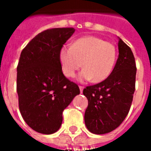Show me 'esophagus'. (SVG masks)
<instances>
[{"label": "esophagus", "mask_w": 151, "mask_h": 151, "mask_svg": "<svg viewBox=\"0 0 151 151\" xmlns=\"http://www.w3.org/2000/svg\"><path fill=\"white\" fill-rule=\"evenodd\" d=\"M79 89H80V91H81V93H82V91H83V89H84V86H79Z\"/></svg>", "instance_id": "obj_1"}]
</instances>
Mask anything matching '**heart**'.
<instances>
[{"label":"heart","instance_id":"heart-1","mask_svg":"<svg viewBox=\"0 0 151 151\" xmlns=\"http://www.w3.org/2000/svg\"><path fill=\"white\" fill-rule=\"evenodd\" d=\"M117 58L116 47L102 38L88 35L79 38L71 47L63 46L59 51V60L64 75L73 78L81 67V81L101 82L112 72Z\"/></svg>","mask_w":151,"mask_h":151}]
</instances>
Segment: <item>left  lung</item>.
<instances>
[{"label": "left lung", "mask_w": 151, "mask_h": 151, "mask_svg": "<svg viewBox=\"0 0 151 151\" xmlns=\"http://www.w3.org/2000/svg\"><path fill=\"white\" fill-rule=\"evenodd\" d=\"M119 56L108 78L88 86L83 95L88 99L85 111L86 128L95 134L110 133L124 121L129 111L135 91L137 67L131 48L118 42Z\"/></svg>", "instance_id": "1"}]
</instances>
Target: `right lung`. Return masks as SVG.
<instances>
[{
  "label": "right lung",
  "instance_id": "1",
  "mask_svg": "<svg viewBox=\"0 0 151 151\" xmlns=\"http://www.w3.org/2000/svg\"><path fill=\"white\" fill-rule=\"evenodd\" d=\"M75 30L47 29L38 34L22 49L17 67L18 106L25 122L32 129L52 134L62 123L63 111L78 86L63 74L59 51Z\"/></svg>",
  "mask_w": 151,
  "mask_h": 151
}]
</instances>
